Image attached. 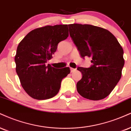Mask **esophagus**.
<instances>
[{
  "instance_id": "obj_1",
  "label": "esophagus",
  "mask_w": 131,
  "mask_h": 131,
  "mask_svg": "<svg viewBox=\"0 0 131 131\" xmlns=\"http://www.w3.org/2000/svg\"><path fill=\"white\" fill-rule=\"evenodd\" d=\"M70 70H71V72H74V71H76V69L72 68H70Z\"/></svg>"
}]
</instances>
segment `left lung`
Returning a JSON list of instances; mask_svg holds the SVG:
<instances>
[{
  "instance_id": "obj_1",
  "label": "left lung",
  "mask_w": 131,
  "mask_h": 131,
  "mask_svg": "<svg viewBox=\"0 0 131 131\" xmlns=\"http://www.w3.org/2000/svg\"><path fill=\"white\" fill-rule=\"evenodd\" d=\"M68 27L81 57H90L93 63L89 68H77L82 74L77 83V90L88 100H102L120 79L124 64L123 49L107 30L89 24H73Z\"/></svg>"
}]
</instances>
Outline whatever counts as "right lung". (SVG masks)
Instances as JSON below:
<instances>
[{
    "label": "right lung",
    "mask_w": 131,
    "mask_h": 131,
    "mask_svg": "<svg viewBox=\"0 0 131 131\" xmlns=\"http://www.w3.org/2000/svg\"><path fill=\"white\" fill-rule=\"evenodd\" d=\"M68 35V25L47 26L30 31L19 44L16 71L24 90L32 98L45 100L55 96L62 79L70 73L69 67L57 69L46 64L58 44Z\"/></svg>",
    "instance_id": "obj_1"
}]
</instances>
